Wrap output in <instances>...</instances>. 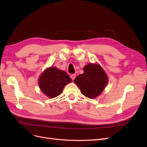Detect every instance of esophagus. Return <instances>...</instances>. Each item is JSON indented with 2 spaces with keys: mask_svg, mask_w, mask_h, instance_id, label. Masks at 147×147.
I'll list each match as a JSON object with an SVG mask.
<instances>
[{
  "mask_svg": "<svg viewBox=\"0 0 147 147\" xmlns=\"http://www.w3.org/2000/svg\"><path fill=\"white\" fill-rule=\"evenodd\" d=\"M75 74H71L70 75V77H71V78H72V80H74L75 78Z\"/></svg>",
  "mask_w": 147,
  "mask_h": 147,
  "instance_id": "obj_1",
  "label": "esophagus"
}]
</instances>
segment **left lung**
Listing matches in <instances>:
<instances>
[{
  "mask_svg": "<svg viewBox=\"0 0 147 147\" xmlns=\"http://www.w3.org/2000/svg\"><path fill=\"white\" fill-rule=\"evenodd\" d=\"M84 73L75 78L74 83L80 89L82 94L94 99L101 94L108 82L104 70L98 64H89L83 67Z\"/></svg>",
  "mask_w": 147,
  "mask_h": 147,
  "instance_id": "1",
  "label": "left lung"
}]
</instances>
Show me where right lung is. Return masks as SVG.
<instances>
[{
    "mask_svg": "<svg viewBox=\"0 0 147 147\" xmlns=\"http://www.w3.org/2000/svg\"><path fill=\"white\" fill-rule=\"evenodd\" d=\"M72 79L65 72L56 67L48 68L44 71L38 80L42 91L50 98L60 95L67 84Z\"/></svg>",
    "mask_w": 147,
    "mask_h": 147,
    "instance_id": "obj_1",
    "label": "right lung"
}]
</instances>
